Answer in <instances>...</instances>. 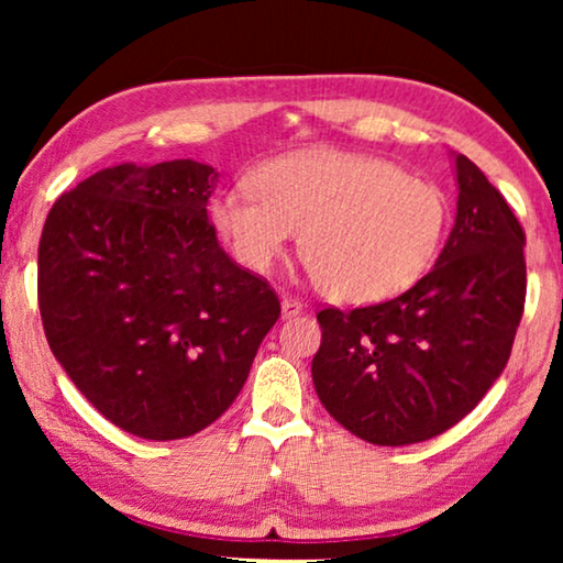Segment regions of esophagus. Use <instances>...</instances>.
<instances>
[{
  "label": "esophagus",
  "mask_w": 563,
  "mask_h": 563,
  "mask_svg": "<svg viewBox=\"0 0 563 563\" xmlns=\"http://www.w3.org/2000/svg\"><path fill=\"white\" fill-rule=\"evenodd\" d=\"M302 310V300L295 298V295H285L283 298V318H292Z\"/></svg>",
  "instance_id": "1"
}]
</instances>
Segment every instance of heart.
<instances>
[{"instance_id":"b5f03b06","label":"heart","mask_w":563,"mask_h":563,"mask_svg":"<svg viewBox=\"0 0 563 563\" xmlns=\"http://www.w3.org/2000/svg\"><path fill=\"white\" fill-rule=\"evenodd\" d=\"M213 223L233 258L271 271L295 231L320 290L340 302H379L405 292L432 268L450 203L432 180L393 161L340 148L275 156L216 196Z\"/></svg>"}]
</instances>
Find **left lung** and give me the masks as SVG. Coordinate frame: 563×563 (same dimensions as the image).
<instances>
[{
    "mask_svg": "<svg viewBox=\"0 0 563 563\" xmlns=\"http://www.w3.org/2000/svg\"><path fill=\"white\" fill-rule=\"evenodd\" d=\"M454 228L434 268L393 300L322 308L312 383L360 440H432L487 395L511 355L527 300V235L487 176L456 156Z\"/></svg>",
    "mask_w": 563,
    "mask_h": 563,
    "instance_id": "left-lung-1",
    "label": "left lung"
}]
</instances>
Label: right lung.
<instances>
[{"label": "right lung", "instance_id": "1", "mask_svg": "<svg viewBox=\"0 0 563 563\" xmlns=\"http://www.w3.org/2000/svg\"><path fill=\"white\" fill-rule=\"evenodd\" d=\"M218 174L180 158L113 166L62 194L40 241L44 335L79 393L123 432L184 440L245 385L280 318L268 280L208 221Z\"/></svg>", "mask_w": 563, "mask_h": 563}]
</instances>
